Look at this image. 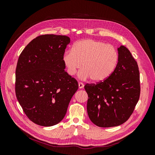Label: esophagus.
I'll use <instances>...</instances> for the list:
<instances>
[{
  "mask_svg": "<svg viewBox=\"0 0 155 155\" xmlns=\"http://www.w3.org/2000/svg\"><path fill=\"white\" fill-rule=\"evenodd\" d=\"M78 85H79V88H82L84 87V84L83 83H81V82H79L78 83Z\"/></svg>",
  "mask_w": 155,
  "mask_h": 155,
  "instance_id": "34e87169",
  "label": "esophagus"
}]
</instances>
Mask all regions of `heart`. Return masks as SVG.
I'll use <instances>...</instances> for the list:
<instances>
[{
  "label": "heart",
  "mask_w": 155,
  "mask_h": 155,
  "mask_svg": "<svg viewBox=\"0 0 155 155\" xmlns=\"http://www.w3.org/2000/svg\"><path fill=\"white\" fill-rule=\"evenodd\" d=\"M119 55L112 45L91 39L79 41L74 43L72 50L64 53L63 60L70 76L79 72L82 79L91 78L94 82H101L109 78L118 64Z\"/></svg>",
  "instance_id": "b5f03b06"
}]
</instances>
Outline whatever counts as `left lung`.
I'll return each mask as SVG.
<instances>
[{
  "label": "left lung",
  "instance_id": "obj_1",
  "mask_svg": "<svg viewBox=\"0 0 155 155\" xmlns=\"http://www.w3.org/2000/svg\"><path fill=\"white\" fill-rule=\"evenodd\" d=\"M118 64L110 76L96 84H86L87 112L93 124L111 127L125 123L139 100V68L130 51L124 46L118 48Z\"/></svg>",
  "mask_w": 155,
  "mask_h": 155
}]
</instances>
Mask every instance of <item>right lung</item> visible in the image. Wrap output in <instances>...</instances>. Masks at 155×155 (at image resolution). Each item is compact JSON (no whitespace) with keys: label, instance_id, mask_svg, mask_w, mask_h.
<instances>
[{"label":"right lung","instance_id":"obj_1","mask_svg":"<svg viewBox=\"0 0 155 155\" xmlns=\"http://www.w3.org/2000/svg\"><path fill=\"white\" fill-rule=\"evenodd\" d=\"M70 39L66 35H42L30 42L18 58L15 94L32 122L49 127L67 113L78 89L75 78L64 71L63 58Z\"/></svg>","mask_w":155,"mask_h":155}]
</instances>
